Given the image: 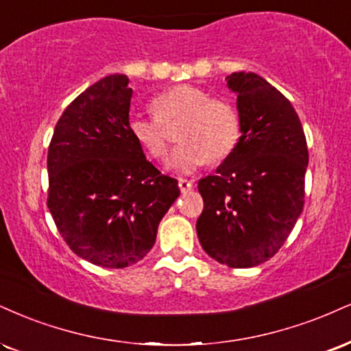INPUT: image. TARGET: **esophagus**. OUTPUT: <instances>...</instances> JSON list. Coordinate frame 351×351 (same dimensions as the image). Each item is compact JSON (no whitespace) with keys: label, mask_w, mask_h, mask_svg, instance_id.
I'll return each mask as SVG.
<instances>
[{"label":"esophagus","mask_w":351,"mask_h":351,"mask_svg":"<svg viewBox=\"0 0 351 351\" xmlns=\"http://www.w3.org/2000/svg\"><path fill=\"white\" fill-rule=\"evenodd\" d=\"M178 186H180V191H181V193H188L189 189L193 188V181L180 178V180H178Z\"/></svg>","instance_id":"34e87169"}]
</instances>
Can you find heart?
<instances>
[{"instance_id": "heart-1", "label": "heart", "mask_w": 351, "mask_h": 351, "mask_svg": "<svg viewBox=\"0 0 351 351\" xmlns=\"http://www.w3.org/2000/svg\"><path fill=\"white\" fill-rule=\"evenodd\" d=\"M154 116H134L129 132L141 149L154 160H163L168 154V137L163 125L181 121L176 147L170 158V168L176 173H193L208 158L221 162L235 150L242 135L239 111L230 101L210 98L199 86L178 84L160 93L152 103Z\"/></svg>"}]
</instances>
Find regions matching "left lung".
<instances>
[{
  "label": "left lung",
  "mask_w": 351,
  "mask_h": 351,
  "mask_svg": "<svg viewBox=\"0 0 351 351\" xmlns=\"http://www.w3.org/2000/svg\"><path fill=\"white\" fill-rule=\"evenodd\" d=\"M226 80L237 95L242 135L216 173L199 180L204 209L196 232L219 263L252 268L271 258L296 226L309 154L288 98L252 71Z\"/></svg>",
  "instance_id": "left-lung-1"
}]
</instances>
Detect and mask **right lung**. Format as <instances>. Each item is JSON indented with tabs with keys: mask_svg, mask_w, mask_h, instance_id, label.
Masks as SVG:
<instances>
[{
	"mask_svg": "<svg viewBox=\"0 0 351 351\" xmlns=\"http://www.w3.org/2000/svg\"><path fill=\"white\" fill-rule=\"evenodd\" d=\"M132 88L116 73L77 96L49 145L47 206L66 245L103 268L141 261L180 196L129 132Z\"/></svg>",
	"mask_w": 351,
	"mask_h": 351,
	"instance_id": "right-lung-1",
	"label": "right lung"
}]
</instances>
